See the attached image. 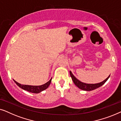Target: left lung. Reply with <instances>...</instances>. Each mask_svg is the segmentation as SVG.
Listing matches in <instances>:
<instances>
[{
    "label": "left lung",
    "instance_id": "1",
    "mask_svg": "<svg viewBox=\"0 0 121 121\" xmlns=\"http://www.w3.org/2000/svg\"><path fill=\"white\" fill-rule=\"evenodd\" d=\"M70 77L72 78L73 81L74 83L75 84V85L77 87H78L79 89H82V90L85 91H91L95 89L98 88V87L101 86L102 85H104L105 83L108 80V79L110 77V75L105 79V80H104L103 82H100V83H97V84H86L84 82H81L80 81H79L78 79H77L76 78L74 77V75L72 74V73L70 71Z\"/></svg>",
    "mask_w": 121,
    "mask_h": 121
}]
</instances>
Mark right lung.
Segmentation results:
<instances>
[{
	"label": "right lung",
	"mask_w": 121,
	"mask_h": 121,
	"mask_svg": "<svg viewBox=\"0 0 121 121\" xmlns=\"http://www.w3.org/2000/svg\"><path fill=\"white\" fill-rule=\"evenodd\" d=\"M51 80H52V78L49 80L47 82H46L43 85H39V86H32V85H22V84L18 83L17 82H16L15 80H14V82L17 84V85L20 87V88L24 89L25 90L27 91L30 92H32V93H35L37 94L39 93L42 91L46 90L48 87L49 86V85H50Z\"/></svg>",
	"instance_id": "1"
}]
</instances>
